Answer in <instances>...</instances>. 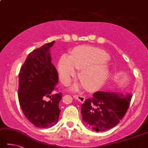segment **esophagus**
<instances>
[{
    "instance_id": "obj_1",
    "label": "esophagus",
    "mask_w": 148,
    "mask_h": 148,
    "mask_svg": "<svg viewBox=\"0 0 148 148\" xmlns=\"http://www.w3.org/2000/svg\"><path fill=\"white\" fill-rule=\"evenodd\" d=\"M73 98L79 100L80 102H84L85 101V97L82 95H74Z\"/></svg>"
}]
</instances>
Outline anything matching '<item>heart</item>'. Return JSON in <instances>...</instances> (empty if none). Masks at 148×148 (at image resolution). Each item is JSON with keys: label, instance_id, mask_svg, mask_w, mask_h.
<instances>
[{"label": "heart", "instance_id": "heart-1", "mask_svg": "<svg viewBox=\"0 0 148 148\" xmlns=\"http://www.w3.org/2000/svg\"><path fill=\"white\" fill-rule=\"evenodd\" d=\"M106 52L95 47L80 46L73 49L71 56L63 55L58 64L60 79L68 84L75 74L76 69H81L79 78L89 90H95L104 85L110 74L106 61Z\"/></svg>", "mask_w": 148, "mask_h": 148}]
</instances>
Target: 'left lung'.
<instances>
[{"mask_svg":"<svg viewBox=\"0 0 148 148\" xmlns=\"http://www.w3.org/2000/svg\"><path fill=\"white\" fill-rule=\"evenodd\" d=\"M132 94L97 91L81 105L85 126L95 132H104L116 126L126 115Z\"/></svg>","mask_w":148,"mask_h":148,"instance_id":"8db88e82","label":"left lung"}]
</instances>
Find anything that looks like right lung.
I'll return each mask as SVG.
<instances>
[{
  "instance_id": "obj_1",
  "label": "right lung",
  "mask_w": 148,
  "mask_h": 148,
  "mask_svg": "<svg viewBox=\"0 0 148 148\" xmlns=\"http://www.w3.org/2000/svg\"><path fill=\"white\" fill-rule=\"evenodd\" d=\"M55 41L33 50L21 67L18 97L24 116L35 126L51 127L57 123L62 93L52 95L58 81L49 48Z\"/></svg>"
}]
</instances>
